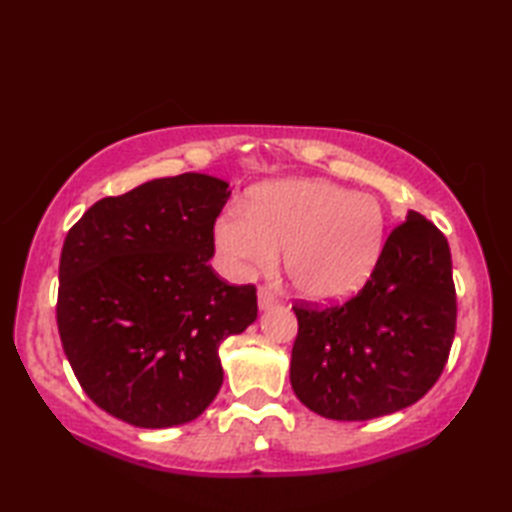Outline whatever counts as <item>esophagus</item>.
Here are the masks:
<instances>
[{"label":"esophagus","mask_w":512,"mask_h":512,"mask_svg":"<svg viewBox=\"0 0 512 512\" xmlns=\"http://www.w3.org/2000/svg\"><path fill=\"white\" fill-rule=\"evenodd\" d=\"M257 303H259V308H262V310H268V308H273L275 303H277V295L268 286H259V290H257Z\"/></svg>","instance_id":"obj_1"}]
</instances>
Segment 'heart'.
I'll use <instances>...</instances> for the list:
<instances>
[{
    "label": "heart",
    "mask_w": 512,
    "mask_h": 512,
    "mask_svg": "<svg viewBox=\"0 0 512 512\" xmlns=\"http://www.w3.org/2000/svg\"><path fill=\"white\" fill-rule=\"evenodd\" d=\"M385 215L372 195L328 180H281L253 195L250 209L215 222V244L237 266L284 268L301 297L332 303L352 297L383 250Z\"/></svg>",
    "instance_id": "b5f03b06"
}]
</instances>
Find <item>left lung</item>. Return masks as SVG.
Returning <instances> with one entry per match:
<instances>
[{
    "instance_id": "obj_1",
    "label": "left lung",
    "mask_w": 512,
    "mask_h": 512,
    "mask_svg": "<svg viewBox=\"0 0 512 512\" xmlns=\"http://www.w3.org/2000/svg\"><path fill=\"white\" fill-rule=\"evenodd\" d=\"M290 383L330 420H372L418 402L449 361L458 299L449 242L416 211L389 233L358 295L292 306Z\"/></svg>"
}]
</instances>
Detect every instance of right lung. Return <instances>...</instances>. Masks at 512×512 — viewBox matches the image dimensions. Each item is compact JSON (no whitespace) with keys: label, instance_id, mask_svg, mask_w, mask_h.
<instances>
[{"label":"right lung","instance_id":"add662e5","mask_svg":"<svg viewBox=\"0 0 512 512\" xmlns=\"http://www.w3.org/2000/svg\"><path fill=\"white\" fill-rule=\"evenodd\" d=\"M228 182L182 173L90 206L63 242L57 325L72 372L110 416L191 422L222 387L220 345L257 319L255 286L209 266Z\"/></svg>","mask_w":512,"mask_h":512}]
</instances>
